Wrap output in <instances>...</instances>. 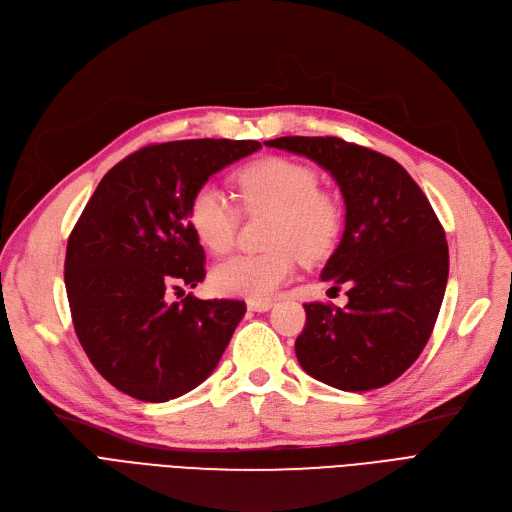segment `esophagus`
<instances>
[{
  "instance_id": "34e87169",
  "label": "esophagus",
  "mask_w": 512,
  "mask_h": 512,
  "mask_svg": "<svg viewBox=\"0 0 512 512\" xmlns=\"http://www.w3.org/2000/svg\"><path fill=\"white\" fill-rule=\"evenodd\" d=\"M247 305H249V309H253V311H268V309L274 305V301H249Z\"/></svg>"
}]
</instances>
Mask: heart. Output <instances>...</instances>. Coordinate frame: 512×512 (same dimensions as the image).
<instances>
[{"label":"heart","mask_w":512,"mask_h":512,"mask_svg":"<svg viewBox=\"0 0 512 512\" xmlns=\"http://www.w3.org/2000/svg\"><path fill=\"white\" fill-rule=\"evenodd\" d=\"M236 188L244 209L274 211L268 253L236 255L217 263L211 282L221 295L268 301L295 276L299 253L316 259L328 253L343 228L339 198L318 188V173L305 163L265 157L236 173ZM190 226L205 247L228 253L238 232V211L224 190L213 184L198 188L188 205Z\"/></svg>","instance_id":"b5f03b06"}]
</instances>
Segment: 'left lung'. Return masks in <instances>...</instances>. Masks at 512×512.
Masks as SVG:
<instances>
[{
    "mask_svg": "<svg viewBox=\"0 0 512 512\" xmlns=\"http://www.w3.org/2000/svg\"><path fill=\"white\" fill-rule=\"evenodd\" d=\"M326 169L345 198V232L322 280L349 284V303H305L301 368L341 391L393 383L425 349L448 284L446 232L397 161L341 138L265 142Z\"/></svg>",
    "mask_w": 512,
    "mask_h": 512,
    "instance_id": "8db88e82",
    "label": "left lung"
}]
</instances>
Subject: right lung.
Segmentation results:
<instances>
[{
  "label": "right lung",
  "mask_w": 512,
  "mask_h": 512,
  "mask_svg": "<svg viewBox=\"0 0 512 512\" xmlns=\"http://www.w3.org/2000/svg\"><path fill=\"white\" fill-rule=\"evenodd\" d=\"M255 140H180L140 148L110 169L75 224L64 259L73 326L104 379L140 402H169L219 364L247 305L169 301L205 280L188 205Z\"/></svg>",
  "instance_id": "right-lung-1"
}]
</instances>
